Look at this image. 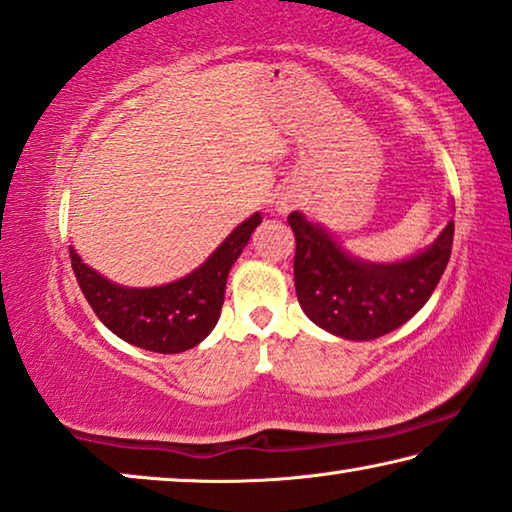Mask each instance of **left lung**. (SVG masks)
I'll use <instances>...</instances> for the list:
<instances>
[{
	"mask_svg": "<svg viewBox=\"0 0 512 512\" xmlns=\"http://www.w3.org/2000/svg\"><path fill=\"white\" fill-rule=\"evenodd\" d=\"M297 239L294 287L315 325L350 341H371L408 322L427 304L450 262L455 220L422 253L378 264L352 257L306 215L290 213Z\"/></svg>",
	"mask_w": 512,
	"mask_h": 512,
	"instance_id": "obj_1",
	"label": "left lung"
}]
</instances>
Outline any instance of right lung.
Listing matches in <instances>:
<instances>
[{
	"mask_svg": "<svg viewBox=\"0 0 512 512\" xmlns=\"http://www.w3.org/2000/svg\"><path fill=\"white\" fill-rule=\"evenodd\" d=\"M262 215L241 222L199 269L157 287H125L83 264L69 248L71 269L97 318L136 348L176 355L199 345L218 325L232 264L248 246Z\"/></svg>",
	"mask_w": 512,
	"mask_h": 512,
	"instance_id": "1",
	"label": "right lung"
}]
</instances>
